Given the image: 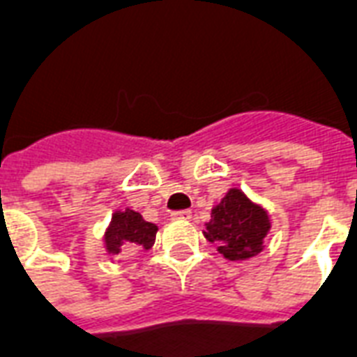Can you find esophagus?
I'll return each instance as SVG.
<instances>
[{
  "label": "esophagus",
  "instance_id": "1",
  "mask_svg": "<svg viewBox=\"0 0 357 357\" xmlns=\"http://www.w3.org/2000/svg\"><path fill=\"white\" fill-rule=\"evenodd\" d=\"M170 217H172V220H189L190 211H187V209H181V211H172L170 213Z\"/></svg>",
  "mask_w": 357,
  "mask_h": 357
}]
</instances>
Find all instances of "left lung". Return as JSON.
I'll return each mask as SVG.
<instances>
[{
    "instance_id": "left-lung-1",
    "label": "left lung",
    "mask_w": 357,
    "mask_h": 357,
    "mask_svg": "<svg viewBox=\"0 0 357 357\" xmlns=\"http://www.w3.org/2000/svg\"><path fill=\"white\" fill-rule=\"evenodd\" d=\"M271 228L265 209L250 202L244 192L231 189L213 207L206 224V238L218 244V252L231 261H243L259 254L261 244Z\"/></svg>"
}]
</instances>
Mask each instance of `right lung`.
Returning a JSON list of instances; mask_svg holds the SVG:
<instances>
[{
    "label": "right lung",
    "instance_id": "obj_1",
    "mask_svg": "<svg viewBox=\"0 0 357 357\" xmlns=\"http://www.w3.org/2000/svg\"><path fill=\"white\" fill-rule=\"evenodd\" d=\"M157 226L146 222L142 215L133 209L123 213H114L113 222L105 235L109 254L119 255L126 248H146L150 250L155 243Z\"/></svg>",
    "mask_w": 357,
    "mask_h": 357
}]
</instances>
